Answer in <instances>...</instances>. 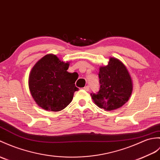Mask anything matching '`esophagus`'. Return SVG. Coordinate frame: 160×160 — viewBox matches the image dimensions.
Segmentation results:
<instances>
[{
    "label": "esophagus",
    "mask_w": 160,
    "mask_h": 160,
    "mask_svg": "<svg viewBox=\"0 0 160 160\" xmlns=\"http://www.w3.org/2000/svg\"><path fill=\"white\" fill-rule=\"evenodd\" d=\"M84 89L86 91H88L89 90H90V88H89V87L88 86H86V87H84Z\"/></svg>",
    "instance_id": "esophagus-1"
}]
</instances>
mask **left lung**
I'll return each instance as SVG.
<instances>
[{
    "label": "left lung",
    "mask_w": 160,
    "mask_h": 160,
    "mask_svg": "<svg viewBox=\"0 0 160 160\" xmlns=\"http://www.w3.org/2000/svg\"><path fill=\"white\" fill-rule=\"evenodd\" d=\"M99 78V92L91 94L99 108L114 110L128 102L132 93L133 82L127 68L119 59L110 57L108 64L100 66Z\"/></svg>",
    "instance_id": "1"
}]
</instances>
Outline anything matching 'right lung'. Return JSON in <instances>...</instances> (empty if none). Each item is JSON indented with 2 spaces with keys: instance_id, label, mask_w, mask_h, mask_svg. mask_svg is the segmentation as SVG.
<instances>
[{
  "instance_id": "1",
  "label": "right lung",
  "mask_w": 160,
  "mask_h": 160,
  "mask_svg": "<svg viewBox=\"0 0 160 160\" xmlns=\"http://www.w3.org/2000/svg\"><path fill=\"white\" fill-rule=\"evenodd\" d=\"M69 62L60 61L57 56L48 54L33 66L28 77L32 97L43 110L58 112L68 106L78 91L75 86L78 73L67 70Z\"/></svg>"
}]
</instances>
